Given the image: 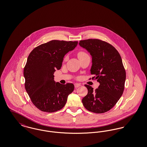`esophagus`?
<instances>
[{"instance_id":"34e87169","label":"esophagus","mask_w":147,"mask_h":147,"mask_svg":"<svg viewBox=\"0 0 147 147\" xmlns=\"http://www.w3.org/2000/svg\"><path fill=\"white\" fill-rule=\"evenodd\" d=\"M81 86V84H80L76 83V84H74V86H75V88H78V87H79V86Z\"/></svg>"}]
</instances>
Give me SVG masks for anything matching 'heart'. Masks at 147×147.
<instances>
[{
    "label": "heart",
    "mask_w": 147,
    "mask_h": 147,
    "mask_svg": "<svg viewBox=\"0 0 147 147\" xmlns=\"http://www.w3.org/2000/svg\"><path fill=\"white\" fill-rule=\"evenodd\" d=\"M86 55H87V54H86V53H85L84 52H83V51H80V52H79L78 53V58H82V57H84V56H86ZM68 58V56H65V57H64V61H67Z\"/></svg>",
    "instance_id": "1"
}]
</instances>
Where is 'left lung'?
Instances as JSON below:
<instances>
[{"label":"left lung","mask_w":147,"mask_h":147,"mask_svg":"<svg viewBox=\"0 0 147 147\" xmlns=\"http://www.w3.org/2000/svg\"><path fill=\"white\" fill-rule=\"evenodd\" d=\"M79 45L91 55L92 79L100 83L95 90L85 85L88 92L82 99L83 104L91 112H107L116 105L124 90L126 76L122 58L112 45L100 40H82Z\"/></svg>","instance_id":"8db88e82"}]
</instances>
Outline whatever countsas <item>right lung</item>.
Wrapping results in <instances>:
<instances>
[{
	"instance_id": "obj_1",
	"label": "right lung",
	"mask_w": 147,
	"mask_h": 147,
	"mask_svg": "<svg viewBox=\"0 0 147 147\" xmlns=\"http://www.w3.org/2000/svg\"><path fill=\"white\" fill-rule=\"evenodd\" d=\"M77 45V41L52 40L37 46L30 53L24 69L25 88L32 102L40 110H60L74 90L71 83H56L53 74L61 69L65 55Z\"/></svg>"
}]
</instances>
